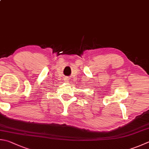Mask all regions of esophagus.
<instances>
[{
  "instance_id": "obj_1",
  "label": "esophagus",
  "mask_w": 149,
  "mask_h": 149,
  "mask_svg": "<svg viewBox=\"0 0 149 149\" xmlns=\"http://www.w3.org/2000/svg\"><path fill=\"white\" fill-rule=\"evenodd\" d=\"M64 81H65V82H67V83H69V80L68 79V78L67 77H65V79H64Z\"/></svg>"
}]
</instances>
